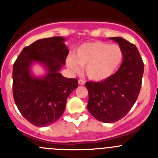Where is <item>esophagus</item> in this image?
I'll list each match as a JSON object with an SVG mask.
<instances>
[{"label":"esophagus","mask_w":158,"mask_h":158,"mask_svg":"<svg viewBox=\"0 0 158 158\" xmlns=\"http://www.w3.org/2000/svg\"><path fill=\"white\" fill-rule=\"evenodd\" d=\"M78 84H79L80 85H84L85 84V81L83 79H80V80H78Z\"/></svg>","instance_id":"esophagus-1"}]
</instances>
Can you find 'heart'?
Wrapping results in <instances>:
<instances>
[{
	"label": "heart",
	"instance_id": "1",
	"mask_svg": "<svg viewBox=\"0 0 158 158\" xmlns=\"http://www.w3.org/2000/svg\"><path fill=\"white\" fill-rule=\"evenodd\" d=\"M123 58V52L116 44L103 42L84 43L75 51L74 57L66 59L67 66L71 70L78 72L80 65L85 66L89 79L96 81L110 77L118 69Z\"/></svg>",
	"mask_w": 158,
	"mask_h": 158
}]
</instances>
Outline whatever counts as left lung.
I'll return each mask as SVG.
<instances>
[{"mask_svg":"<svg viewBox=\"0 0 158 158\" xmlns=\"http://www.w3.org/2000/svg\"><path fill=\"white\" fill-rule=\"evenodd\" d=\"M123 52L119 69L103 81H88L87 108L103 123H115L123 118L136 102L141 86L144 64L136 46L120 37H111Z\"/></svg>","mask_w":158,"mask_h":158,"instance_id":"left-lung-1","label":"left lung"}]
</instances>
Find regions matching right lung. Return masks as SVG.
<instances>
[{"mask_svg":"<svg viewBox=\"0 0 158 158\" xmlns=\"http://www.w3.org/2000/svg\"><path fill=\"white\" fill-rule=\"evenodd\" d=\"M62 37L45 38L24 47L13 64L12 93L19 112L36 127H47L63 115L69 95L78 86L76 78L62 77L69 51ZM37 61L47 67L45 77L30 75V67Z\"/></svg>","mask_w":158,"mask_h":158,"instance_id":"add662e5","label":"right lung"}]
</instances>
